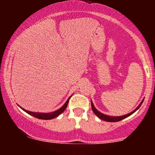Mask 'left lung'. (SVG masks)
<instances>
[{
    "instance_id": "obj_1",
    "label": "left lung",
    "mask_w": 155,
    "mask_h": 155,
    "mask_svg": "<svg viewBox=\"0 0 155 155\" xmlns=\"http://www.w3.org/2000/svg\"><path fill=\"white\" fill-rule=\"evenodd\" d=\"M143 100H144V98L143 99V101L140 102V104L138 105V106L137 107L136 109L134 110V111H133L132 112H130V113L127 114L126 115H123V116H120V117H111V116H108V115H106V114H102L101 112H100L99 111H97V109L95 108V106H94L93 104H92V101H91V106H92V111L94 112V114L96 115L97 117H98L99 118L101 119V120L106 121V122H119V121L123 120V119H125L126 117L130 116L131 114H133V113H134L135 111H136L138 109V108H140V106H141L142 103H143Z\"/></svg>"
}]
</instances>
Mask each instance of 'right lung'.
Returning a JSON list of instances; mask_svg holds the SVG:
<instances>
[{"instance_id":"obj_1","label":"right lung","mask_w":155,"mask_h":155,"mask_svg":"<svg viewBox=\"0 0 155 155\" xmlns=\"http://www.w3.org/2000/svg\"><path fill=\"white\" fill-rule=\"evenodd\" d=\"M71 97L68 99L66 102L65 103V104H64L60 109L57 110V111H55L54 112H51V113H36V112H31L29 111H27V110L24 109V108H22V110H24V111L27 112V113L31 114V116L35 117V118L41 119V120H51V119H54L55 117L59 116L60 114H62L64 111H65V108H67L68 104L69 99L71 98Z\"/></svg>"}]
</instances>
